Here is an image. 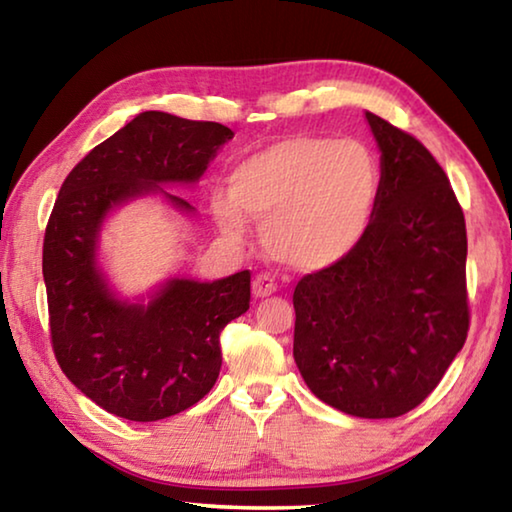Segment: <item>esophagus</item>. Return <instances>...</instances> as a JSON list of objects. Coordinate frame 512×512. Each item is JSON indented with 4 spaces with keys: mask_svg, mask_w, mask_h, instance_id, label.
Wrapping results in <instances>:
<instances>
[{
    "mask_svg": "<svg viewBox=\"0 0 512 512\" xmlns=\"http://www.w3.org/2000/svg\"><path fill=\"white\" fill-rule=\"evenodd\" d=\"M275 289H277V282H275V277L271 273H257L255 275V280H253L255 298L271 296V293H275Z\"/></svg>",
    "mask_w": 512,
    "mask_h": 512,
    "instance_id": "34e87169",
    "label": "esophagus"
}]
</instances>
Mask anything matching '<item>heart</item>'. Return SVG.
I'll return each mask as SVG.
<instances>
[{
	"instance_id": "obj_1",
	"label": "heart",
	"mask_w": 512,
	"mask_h": 512,
	"mask_svg": "<svg viewBox=\"0 0 512 512\" xmlns=\"http://www.w3.org/2000/svg\"><path fill=\"white\" fill-rule=\"evenodd\" d=\"M381 171L368 146L298 135L248 155L228 176L230 196H212V214L230 241L248 237V219L277 262L302 271L343 259L366 235Z\"/></svg>"
}]
</instances>
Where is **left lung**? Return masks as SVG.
I'll use <instances>...</instances> for the list:
<instances>
[{"mask_svg": "<svg viewBox=\"0 0 512 512\" xmlns=\"http://www.w3.org/2000/svg\"><path fill=\"white\" fill-rule=\"evenodd\" d=\"M381 180L366 235L293 291V359L318 400L397 418L427 400L470 329L465 216L420 140L366 112Z\"/></svg>", "mask_w": 512, "mask_h": 512, "instance_id": "1", "label": "left lung"}]
</instances>
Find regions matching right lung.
<instances>
[{
  "instance_id": "add662e5",
  "label": "right lung",
  "mask_w": 512,
  "mask_h": 512,
  "mask_svg": "<svg viewBox=\"0 0 512 512\" xmlns=\"http://www.w3.org/2000/svg\"><path fill=\"white\" fill-rule=\"evenodd\" d=\"M228 126L140 112L69 171L51 210L42 275L49 334L67 379L119 418L155 422L194 406L221 370L219 336L250 307V271L214 282L169 280L149 305L112 296L97 268L99 230L112 207L196 183L228 140Z\"/></svg>"
}]
</instances>
